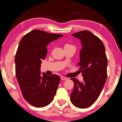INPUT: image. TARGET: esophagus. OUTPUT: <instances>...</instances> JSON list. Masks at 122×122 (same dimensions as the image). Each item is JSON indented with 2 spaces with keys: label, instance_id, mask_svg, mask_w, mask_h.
<instances>
[{
  "label": "esophagus",
  "instance_id": "esophagus-1",
  "mask_svg": "<svg viewBox=\"0 0 122 122\" xmlns=\"http://www.w3.org/2000/svg\"><path fill=\"white\" fill-rule=\"evenodd\" d=\"M61 79L63 80V81H66V80L67 79V78L65 76H61Z\"/></svg>",
  "mask_w": 122,
  "mask_h": 122
}]
</instances>
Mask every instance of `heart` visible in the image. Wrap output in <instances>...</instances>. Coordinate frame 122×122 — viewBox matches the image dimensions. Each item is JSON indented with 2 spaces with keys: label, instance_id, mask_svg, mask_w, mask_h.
I'll return each instance as SVG.
<instances>
[{
  "label": "heart",
  "instance_id": "obj_1",
  "mask_svg": "<svg viewBox=\"0 0 122 122\" xmlns=\"http://www.w3.org/2000/svg\"><path fill=\"white\" fill-rule=\"evenodd\" d=\"M67 47H75L74 46L72 45V44H66L64 45V48H67Z\"/></svg>",
  "mask_w": 122,
  "mask_h": 122
}]
</instances>
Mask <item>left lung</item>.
Instances as JSON below:
<instances>
[{
	"label": "left lung",
	"mask_w": 122,
	"mask_h": 122,
	"mask_svg": "<svg viewBox=\"0 0 122 122\" xmlns=\"http://www.w3.org/2000/svg\"><path fill=\"white\" fill-rule=\"evenodd\" d=\"M82 44L78 65L82 72L83 81L71 79L74 86L70 95L71 103L75 107L86 108L97 101L106 81L107 58L102 41L92 32L84 30L73 34Z\"/></svg>",
	"instance_id": "8db88e82"
}]
</instances>
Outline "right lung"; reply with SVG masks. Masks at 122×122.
<instances>
[{
  "instance_id": "right-lung-1",
  "label": "right lung",
  "mask_w": 122,
  "mask_h": 122,
  "mask_svg": "<svg viewBox=\"0 0 122 122\" xmlns=\"http://www.w3.org/2000/svg\"><path fill=\"white\" fill-rule=\"evenodd\" d=\"M61 36L63 35L34 30L20 41L15 58V75L23 97L34 107L49 104L58 89L59 76L45 73L41 76L40 68L41 60L47 55V46Z\"/></svg>"
}]
</instances>
